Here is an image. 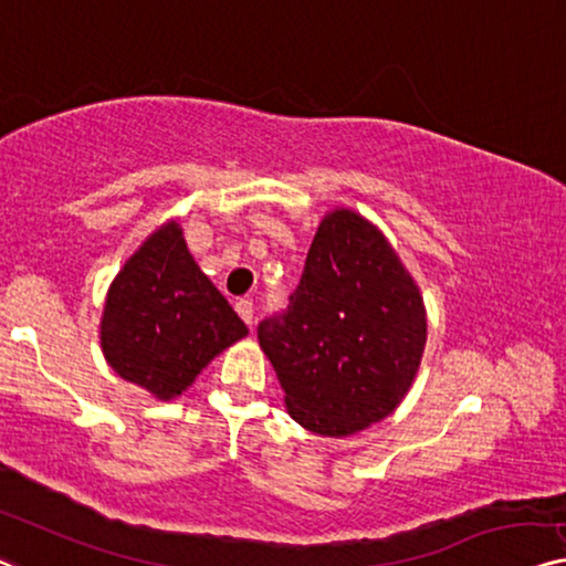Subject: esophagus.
<instances>
[{
    "label": "esophagus",
    "instance_id": "esophagus-1",
    "mask_svg": "<svg viewBox=\"0 0 566 566\" xmlns=\"http://www.w3.org/2000/svg\"><path fill=\"white\" fill-rule=\"evenodd\" d=\"M235 312H239V317L251 327V323H254V305H251V300L235 302Z\"/></svg>",
    "mask_w": 566,
    "mask_h": 566
}]
</instances>
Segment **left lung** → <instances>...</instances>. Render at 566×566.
Here are the masks:
<instances>
[{
  "mask_svg": "<svg viewBox=\"0 0 566 566\" xmlns=\"http://www.w3.org/2000/svg\"><path fill=\"white\" fill-rule=\"evenodd\" d=\"M290 417L323 437L358 434L399 407L427 345L417 282L374 223L325 213L284 315L259 325Z\"/></svg>",
  "mask_w": 566,
  "mask_h": 566,
  "instance_id": "8db88e82",
  "label": "left lung"
}]
</instances>
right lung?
Segmentation results:
<instances>
[{"label": "right lung", "mask_w": 566, "mask_h": 566, "mask_svg": "<svg viewBox=\"0 0 566 566\" xmlns=\"http://www.w3.org/2000/svg\"><path fill=\"white\" fill-rule=\"evenodd\" d=\"M247 335L229 300L200 272L177 221L151 231L126 259L101 315L106 364L159 401L188 391L218 353Z\"/></svg>", "instance_id": "add662e5"}]
</instances>
